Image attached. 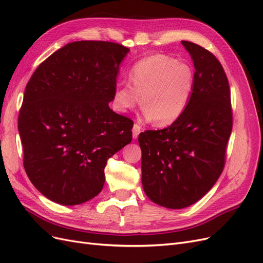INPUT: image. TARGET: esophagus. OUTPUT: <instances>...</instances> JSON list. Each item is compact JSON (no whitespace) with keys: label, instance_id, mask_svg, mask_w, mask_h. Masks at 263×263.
<instances>
[{"label":"esophagus","instance_id":"1","mask_svg":"<svg viewBox=\"0 0 263 263\" xmlns=\"http://www.w3.org/2000/svg\"><path fill=\"white\" fill-rule=\"evenodd\" d=\"M140 132H141V127L138 124H134V127H133V137H134V139H136L139 136Z\"/></svg>","mask_w":263,"mask_h":263}]
</instances>
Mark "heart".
Wrapping results in <instances>:
<instances>
[{
	"label": "heart",
	"instance_id": "heart-1",
	"mask_svg": "<svg viewBox=\"0 0 263 263\" xmlns=\"http://www.w3.org/2000/svg\"><path fill=\"white\" fill-rule=\"evenodd\" d=\"M128 83L116 87L115 110L129 112L140 98L145 117L163 127L177 122L184 113L194 89V73L186 63L159 53L138 61L130 70Z\"/></svg>",
	"mask_w": 263,
	"mask_h": 263
}]
</instances>
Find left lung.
<instances>
[{
  "label": "left lung",
  "instance_id": "1",
  "mask_svg": "<svg viewBox=\"0 0 263 263\" xmlns=\"http://www.w3.org/2000/svg\"><path fill=\"white\" fill-rule=\"evenodd\" d=\"M195 68L184 113L160 130L139 135L141 181L154 203L179 210L196 203L218 180L233 128L228 79L215 55L182 41Z\"/></svg>",
  "mask_w": 263,
  "mask_h": 263
}]
</instances>
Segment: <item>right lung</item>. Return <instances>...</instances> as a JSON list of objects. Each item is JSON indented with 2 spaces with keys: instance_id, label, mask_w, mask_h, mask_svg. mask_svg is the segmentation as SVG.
I'll use <instances>...</instances> for the list:
<instances>
[{
  "instance_id": "obj_1",
  "label": "right lung",
  "mask_w": 263,
  "mask_h": 263,
  "mask_svg": "<svg viewBox=\"0 0 263 263\" xmlns=\"http://www.w3.org/2000/svg\"><path fill=\"white\" fill-rule=\"evenodd\" d=\"M128 51L110 42L70 43L29 79L18 115L24 168L50 201L78 205L97 196L108 158L132 141L133 121L108 106Z\"/></svg>"
}]
</instances>
